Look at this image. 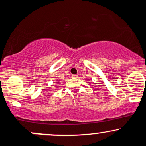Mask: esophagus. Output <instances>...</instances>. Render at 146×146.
<instances>
[{"label":"esophagus","instance_id":"obj_1","mask_svg":"<svg viewBox=\"0 0 146 146\" xmlns=\"http://www.w3.org/2000/svg\"><path fill=\"white\" fill-rule=\"evenodd\" d=\"M72 78H78V75H72Z\"/></svg>","mask_w":146,"mask_h":146}]
</instances>
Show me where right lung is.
Instances as JSON below:
<instances>
[{"instance_id":"add662e5","label":"right lung","mask_w":146,"mask_h":146,"mask_svg":"<svg viewBox=\"0 0 146 146\" xmlns=\"http://www.w3.org/2000/svg\"><path fill=\"white\" fill-rule=\"evenodd\" d=\"M59 83H60L59 81H57L56 82V84H59Z\"/></svg>"}]
</instances>
